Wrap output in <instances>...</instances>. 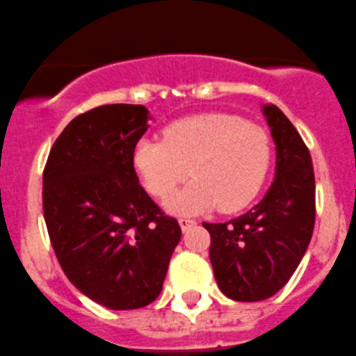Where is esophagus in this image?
Masks as SVG:
<instances>
[{
    "label": "esophagus",
    "instance_id": "1",
    "mask_svg": "<svg viewBox=\"0 0 356 356\" xmlns=\"http://www.w3.org/2000/svg\"><path fill=\"white\" fill-rule=\"evenodd\" d=\"M179 225H181V230L186 232V230H189L191 227H195V225H197V221H195V219H189V218H181L179 219Z\"/></svg>",
    "mask_w": 356,
    "mask_h": 356
}]
</instances>
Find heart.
Returning <instances> with one entry per match:
<instances>
[{
  "label": "heart",
  "instance_id": "1",
  "mask_svg": "<svg viewBox=\"0 0 356 356\" xmlns=\"http://www.w3.org/2000/svg\"><path fill=\"white\" fill-rule=\"evenodd\" d=\"M270 156V138L260 126L232 114H200L172 122L163 140H138L133 167L144 188L158 198H167L193 175L167 202L172 214H200L216 205L235 212L260 193Z\"/></svg>",
  "mask_w": 356,
  "mask_h": 356
}]
</instances>
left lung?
<instances>
[{"label":"left lung","instance_id":"obj_1","mask_svg":"<svg viewBox=\"0 0 356 356\" xmlns=\"http://www.w3.org/2000/svg\"><path fill=\"white\" fill-rule=\"evenodd\" d=\"M275 145L270 188L251 211L227 223H204L219 290L237 302H260L290 281L313 237L314 172L311 154L290 119L261 105Z\"/></svg>","mask_w":356,"mask_h":356}]
</instances>
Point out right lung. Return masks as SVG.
Wrapping results in <instances>:
<instances>
[{
    "label": "right lung",
    "instance_id": "1",
    "mask_svg": "<svg viewBox=\"0 0 356 356\" xmlns=\"http://www.w3.org/2000/svg\"><path fill=\"white\" fill-rule=\"evenodd\" d=\"M144 105H103L77 115L43 170V216L66 277L114 311L161 293L181 227L138 184L133 149L149 128Z\"/></svg>",
    "mask_w": 356,
    "mask_h": 356
}]
</instances>
